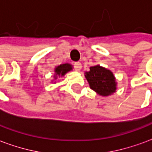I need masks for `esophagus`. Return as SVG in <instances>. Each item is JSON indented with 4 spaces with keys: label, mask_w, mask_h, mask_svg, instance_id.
I'll return each mask as SVG.
<instances>
[{
    "label": "esophagus",
    "mask_w": 152,
    "mask_h": 152,
    "mask_svg": "<svg viewBox=\"0 0 152 152\" xmlns=\"http://www.w3.org/2000/svg\"><path fill=\"white\" fill-rule=\"evenodd\" d=\"M75 70H77V71H79L81 70V69H82V64L80 62H75Z\"/></svg>",
    "instance_id": "obj_1"
}]
</instances>
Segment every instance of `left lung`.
I'll return each mask as SVG.
<instances>
[{"mask_svg": "<svg viewBox=\"0 0 152 152\" xmlns=\"http://www.w3.org/2000/svg\"><path fill=\"white\" fill-rule=\"evenodd\" d=\"M85 77L90 87L100 96H110L117 90V82L113 72L100 65L90 67V71L85 72Z\"/></svg>", "mask_w": 152, "mask_h": 152, "instance_id": "8db88e82", "label": "left lung"}]
</instances>
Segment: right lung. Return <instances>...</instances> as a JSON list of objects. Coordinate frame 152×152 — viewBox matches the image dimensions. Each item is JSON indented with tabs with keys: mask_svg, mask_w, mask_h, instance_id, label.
I'll list each match as a JSON object with an SVG mask.
<instances>
[{
	"mask_svg": "<svg viewBox=\"0 0 152 152\" xmlns=\"http://www.w3.org/2000/svg\"><path fill=\"white\" fill-rule=\"evenodd\" d=\"M73 69V66H72L70 64H68V63H65V64H61V65L56 66L55 68V79H56L57 76L59 77H62L64 75L68 73L69 71H70Z\"/></svg>",
	"mask_w": 152,
	"mask_h": 152,
	"instance_id": "add662e5",
	"label": "right lung"
}]
</instances>
